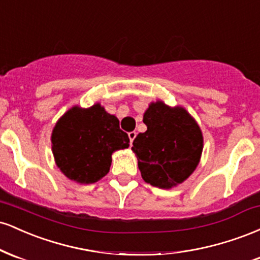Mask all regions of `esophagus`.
<instances>
[{"label": "esophagus", "mask_w": 260, "mask_h": 260, "mask_svg": "<svg viewBox=\"0 0 260 260\" xmlns=\"http://www.w3.org/2000/svg\"><path fill=\"white\" fill-rule=\"evenodd\" d=\"M128 137H129V142H131V144H132V143H133V140L136 139V137H137V133L134 132V131H133V132H129V133H128Z\"/></svg>", "instance_id": "obj_1"}]
</instances>
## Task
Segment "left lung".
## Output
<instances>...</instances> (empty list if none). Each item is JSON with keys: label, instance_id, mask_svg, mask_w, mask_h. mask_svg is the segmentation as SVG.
Segmentation results:
<instances>
[{"label": "left lung", "instance_id": "left-lung-1", "mask_svg": "<svg viewBox=\"0 0 260 260\" xmlns=\"http://www.w3.org/2000/svg\"><path fill=\"white\" fill-rule=\"evenodd\" d=\"M143 122L147 131L136 137L132 147L143 180L159 188L182 183L201 159V128L186 110L162 101L149 105Z\"/></svg>", "mask_w": 260, "mask_h": 260}]
</instances>
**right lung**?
Returning <instances> with one entry per match:
<instances>
[{
  "instance_id": "add662e5",
  "label": "right lung",
  "mask_w": 260,
  "mask_h": 260,
  "mask_svg": "<svg viewBox=\"0 0 260 260\" xmlns=\"http://www.w3.org/2000/svg\"><path fill=\"white\" fill-rule=\"evenodd\" d=\"M51 142L59 170L70 180L85 184L107 175L113 151L129 147L120 121L100 104L68 110L53 128Z\"/></svg>"
}]
</instances>
